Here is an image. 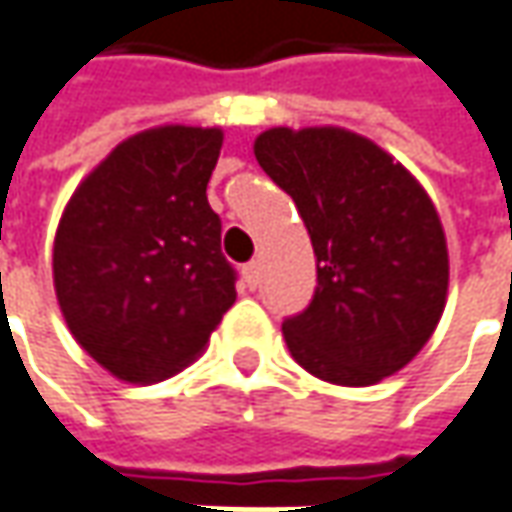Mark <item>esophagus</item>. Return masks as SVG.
<instances>
[{"label": "esophagus", "mask_w": 512, "mask_h": 512, "mask_svg": "<svg viewBox=\"0 0 512 512\" xmlns=\"http://www.w3.org/2000/svg\"><path fill=\"white\" fill-rule=\"evenodd\" d=\"M243 280H246V286H249V289H255L257 283H260V263H257V260H252V263H246V266H243Z\"/></svg>", "instance_id": "obj_1"}]
</instances>
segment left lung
<instances>
[{
	"mask_svg": "<svg viewBox=\"0 0 512 512\" xmlns=\"http://www.w3.org/2000/svg\"><path fill=\"white\" fill-rule=\"evenodd\" d=\"M255 157L295 200L318 260L315 298L283 321L292 358L338 387H372L407 367L450 283L430 194L381 145L338 125L269 128Z\"/></svg>",
	"mask_w": 512,
	"mask_h": 512,
	"instance_id": "1",
	"label": "left lung"
}]
</instances>
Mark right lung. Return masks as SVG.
Masks as SVG:
<instances>
[{
    "label": "right lung",
    "mask_w": 512,
    "mask_h": 512,
    "mask_svg": "<svg viewBox=\"0 0 512 512\" xmlns=\"http://www.w3.org/2000/svg\"><path fill=\"white\" fill-rule=\"evenodd\" d=\"M220 148V128L140 131L79 183L59 217L62 318L120 381L154 384L189 367L237 298L206 197Z\"/></svg>",
    "instance_id": "add662e5"
}]
</instances>
